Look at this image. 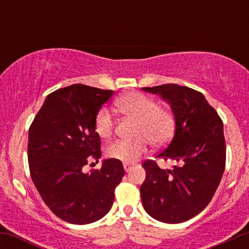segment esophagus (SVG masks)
I'll use <instances>...</instances> for the list:
<instances>
[{
  "instance_id": "1",
  "label": "esophagus",
  "mask_w": 249,
  "mask_h": 249,
  "mask_svg": "<svg viewBox=\"0 0 249 249\" xmlns=\"http://www.w3.org/2000/svg\"><path fill=\"white\" fill-rule=\"evenodd\" d=\"M124 168H125V172H130L132 166H131V165H128V164H124Z\"/></svg>"
}]
</instances>
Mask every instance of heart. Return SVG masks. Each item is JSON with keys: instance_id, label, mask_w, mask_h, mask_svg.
<instances>
[{"instance_id": "1", "label": "heart", "mask_w": 249, "mask_h": 249, "mask_svg": "<svg viewBox=\"0 0 249 249\" xmlns=\"http://www.w3.org/2000/svg\"><path fill=\"white\" fill-rule=\"evenodd\" d=\"M123 115L137 121L133 141H116L107 147V154L125 164L136 161L147 151L148 142L154 146H161L170 141L174 130V118L167 108L158 107L153 98L141 92H128L115 103ZM96 132L105 138L113 131V118L107 107L98 111L95 121Z\"/></svg>"}]
</instances>
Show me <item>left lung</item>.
I'll use <instances>...</instances> for the list:
<instances>
[{"label": "left lung", "mask_w": 249, "mask_h": 249, "mask_svg": "<svg viewBox=\"0 0 249 249\" xmlns=\"http://www.w3.org/2000/svg\"><path fill=\"white\" fill-rule=\"evenodd\" d=\"M167 102L174 117V134L156 159L174 161L164 170L156 161L142 164L141 186L144 210L166 224L192 219L210 204L225 171L224 124L201 92L177 84L142 88Z\"/></svg>", "instance_id": "left-lung-1"}]
</instances>
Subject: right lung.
<instances>
[{
    "label": "right lung",
    "mask_w": 249,
    "mask_h": 249,
    "mask_svg": "<svg viewBox=\"0 0 249 249\" xmlns=\"http://www.w3.org/2000/svg\"><path fill=\"white\" fill-rule=\"evenodd\" d=\"M115 91L83 84L47 96L29 128L31 179L47 206L64 221L87 225L107 215L124 177L122 161L105 159L101 170L83 172L88 157L101 158L98 111Z\"/></svg>",
    "instance_id": "1"
}]
</instances>
